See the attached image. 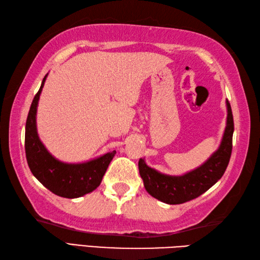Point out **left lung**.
Instances as JSON below:
<instances>
[{"label":"left lung","mask_w":260,"mask_h":260,"mask_svg":"<svg viewBox=\"0 0 260 260\" xmlns=\"http://www.w3.org/2000/svg\"><path fill=\"white\" fill-rule=\"evenodd\" d=\"M227 125L220 146L200 167L183 175H168L147 167L140 158L139 170L146 191L168 204H181L203 194L221 179L233 151L234 117L227 101Z\"/></svg>","instance_id":"8db88e82"}]
</instances>
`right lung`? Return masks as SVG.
Segmentation results:
<instances>
[{"mask_svg": "<svg viewBox=\"0 0 260 260\" xmlns=\"http://www.w3.org/2000/svg\"><path fill=\"white\" fill-rule=\"evenodd\" d=\"M48 74L31 104L25 124V155L32 174L54 194L75 199L92 192L99 186L116 151L84 163H64L52 156L39 139L37 107Z\"/></svg>", "mask_w": 260, "mask_h": 260, "instance_id": "add662e5", "label": "right lung"}]
</instances>
